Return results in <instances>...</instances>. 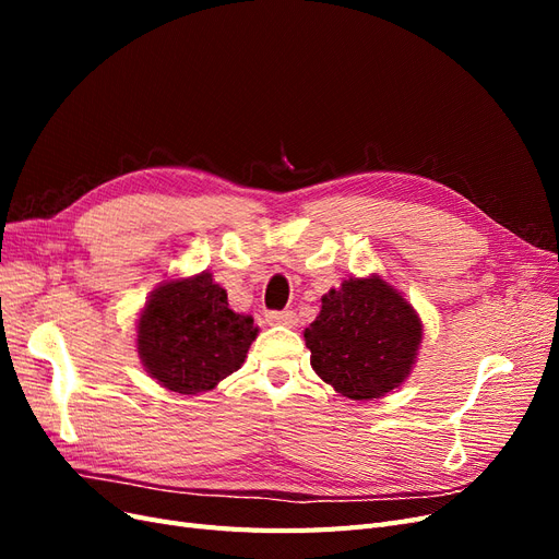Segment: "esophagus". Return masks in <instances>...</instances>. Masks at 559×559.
Masks as SVG:
<instances>
[{"label": "esophagus", "mask_w": 559, "mask_h": 559, "mask_svg": "<svg viewBox=\"0 0 559 559\" xmlns=\"http://www.w3.org/2000/svg\"><path fill=\"white\" fill-rule=\"evenodd\" d=\"M267 324H280V326H296L298 319L294 310H282V312H267L265 314Z\"/></svg>", "instance_id": "34e87169"}]
</instances>
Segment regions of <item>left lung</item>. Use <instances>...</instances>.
Segmentation results:
<instances>
[{"label": "left lung", "mask_w": 559, "mask_h": 559, "mask_svg": "<svg viewBox=\"0 0 559 559\" xmlns=\"http://www.w3.org/2000/svg\"><path fill=\"white\" fill-rule=\"evenodd\" d=\"M421 321L394 286L378 275L349 277L321 298L306 329L314 373L352 401L380 399L411 376Z\"/></svg>", "instance_id": "8db88e82"}]
</instances>
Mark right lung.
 Here are the masks:
<instances>
[{"mask_svg":"<svg viewBox=\"0 0 559 559\" xmlns=\"http://www.w3.org/2000/svg\"><path fill=\"white\" fill-rule=\"evenodd\" d=\"M259 329L228 308L210 273L165 282L151 294L138 324V352L158 384L177 394L214 389L245 364Z\"/></svg>","mask_w":559,"mask_h":559,"instance_id":"right-lung-1","label":"right lung"}]
</instances>
